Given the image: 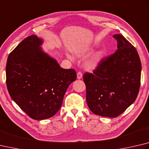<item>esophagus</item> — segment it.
Returning <instances> with one entry per match:
<instances>
[{"label":"esophagus","instance_id":"34e87169","mask_svg":"<svg viewBox=\"0 0 149 149\" xmlns=\"http://www.w3.org/2000/svg\"><path fill=\"white\" fill-rule=\"evenodd\" d=\"M82 77H83V74H82V73L81 72H77V79H81Z\"/></svg>","mask_w":149,"mask_h":149}]
</instances>
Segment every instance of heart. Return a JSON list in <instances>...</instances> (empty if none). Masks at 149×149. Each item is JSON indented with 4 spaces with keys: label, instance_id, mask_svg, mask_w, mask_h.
Returning <instances> with one entry per match:
<instances>
[{
    "label": "heart",
    "instance_id": "obj_1",
    "mask_svg": "<svg viewBox=\"0 0 149 149\" xmlns=\"http://www.w3.org/2000/svg\"><path fill=\"white\" fill-rule=\"evenodd\" d=\"M69 57L72 58L71 56L69 55ZM98 61H99V60L98 58H92L88 63V67L90 68H95L97 66V64H98Z\"/></svg>",
    "mask_w": 149,
    "mask_h": 149
}]
</instances>
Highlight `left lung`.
Instances as JSON below:
<instances>
[{
	"mask_svg": "<svg viewBox=\"0 0 149 149\" xmlns=\"http://www.w3.org/2000/svg\"><path fill=\"white\" fill-rule=\"evenodd\" d=\"M113 37L117 41V50L102 58L93 73L83 75L89 109L111 118L119 116L136 100L141 71L136 48L120 34Z\"/></svg>",
	"mask_w": 149,
	"mask_h": 149,
	"instance_id": "left-lung-1",
	"label": "left lung"
}]
</instances>
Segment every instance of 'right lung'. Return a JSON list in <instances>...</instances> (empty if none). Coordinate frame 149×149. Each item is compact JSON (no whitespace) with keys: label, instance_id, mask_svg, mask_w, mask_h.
Masks as SVG:
<instances>
[{"label":"right lung","instance_id":"add662e5","mask_svg":"<svg viewBox=\"0 0 149 149\" xmlns=\"http://www.w3.org/2000/svg\"><path fill=\"white\" fill-rule=\"evenodd\" d=\"M42 43L36 35L26 38L10 53L6 67L11 98L35 120L56 114L68 87L77 77L74 69L61 68L43 52Z\"/></svg>","mask_w":149,"mask_h":149}]
</instances>
